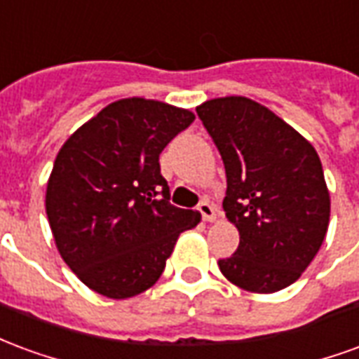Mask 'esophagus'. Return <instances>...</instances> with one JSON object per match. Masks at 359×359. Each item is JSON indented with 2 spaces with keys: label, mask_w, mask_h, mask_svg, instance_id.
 I'll return each instance as SVG.
<instances>
[{
  "label": "esophagus",
  "mask_w": 359,
  "mask_h": 359,
  "mask_svg": "<svg viewBox=\"0 0 359 359\" xmlns=\"http://www.w3.org/2000/svg\"><path fill=\"white\" fill-rule=\"evenodd\" d=\"M198 211L202 213L203 221H215V217H217V208L213 203L205 202V200L198 203Z\"/></svg>",
  "instance_id": "obj_1"
}]
</instances>
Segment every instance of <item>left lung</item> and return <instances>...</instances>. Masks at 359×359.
I'll list each match as a JSON object with an SVG mask.
<instances>
[{
  "instance_id": "8db88e82",
  "label": "left lung",
  "mask_w": 359,
  "mask_h": 359,
  "mask_svg": "<svg viewBox=\"0 0 359 359\" xmlns=\"http://www.w3.org/2000/svg\"><path fill=\"white\" fill-rule=\"evenodd\" d=\"M226 172L223 210L241 244L219 269L257 294L298 280L321 248L331 198L316 148L262 103L229 95L196 107Z\"/></svg>"
}]
</instances>
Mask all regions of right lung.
I'll return each instance as SVG.
<instances>
[{"label":"right lung","mask_w":359,"mask_h":359,"mask_svg":"<svg viewBox=\"0 0 359 359\" xmlns=\"http://www.w3.org/2000/svg\"><path fill=\"white\" fill-rule=\"evenodd\" d=\"M194 113L126 97L109 103L59 149L46 190L57 250L94 292L123 300L157 283L180 233L200 213L169 202L159 154Z\"/></svg>","instance_id":"obj_1"}]
</instances>
